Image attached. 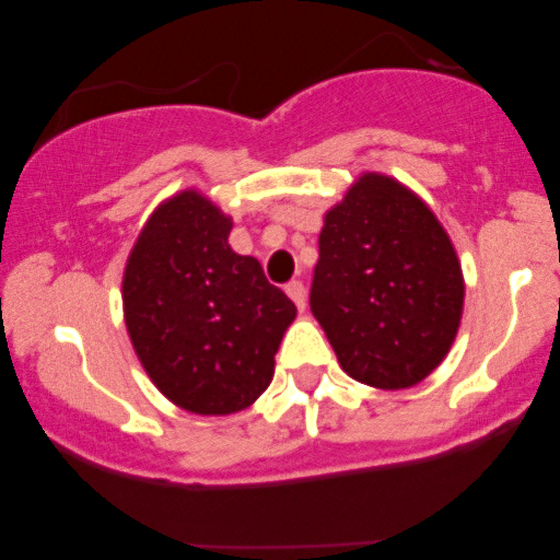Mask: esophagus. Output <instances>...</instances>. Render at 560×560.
Wrapping results in <instances>:
<instances>
[{
  "instance_id": "obj_1",
  "label": "esophagus",
  "mask_w": 560,
  "mask_h": 560,
  "mask_svg": "<svg viewBox=\"0 0 560 560\" xmlns=\"http://www.w3.org/2000/svg\"><path fill=\"white\" fill-rule=\"evenodd\" d=\"M287 294H289V298H292L294 305H298V311H305L307 294H305V284H302V281H289Z\"/></svg>"
}]
</instances>
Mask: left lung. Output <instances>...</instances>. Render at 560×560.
<instances>
[{
    "mask_svg": "<svg viewBox=\"0 0 560 560\" xmlns=\"http://www.w3.org/2000/svg\"><path fill=\"white\" fill-rule=\"evenodd\" d=\"M447 231L408 186L363 173L326 213L311 311L347 376L408 389L445 361L464 313Z\"/></svg>",
    "mask_w": 560,
    "mask_h": 560,
    "instance_id": "obj_1",
    "label": "left lung"
}]
</instances>
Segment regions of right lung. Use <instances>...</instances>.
<instances>
[{"label":"right lung","instance_id":"right-lung-1","mask_svg":"<svg viewBox=\"0 0 560 560\" xmlns=\"http://www.w3.org/2000/svg\"><path fill=\"white\" fill-rule=\"evenodd\" d=\"M231 218L184 189L141 229L124 271V316L141 365L178 408L229 416L273 378L298 307L260 262L229 247Z\"/></svg>","mask_w":560,"mask_h":560}]
</instances>
